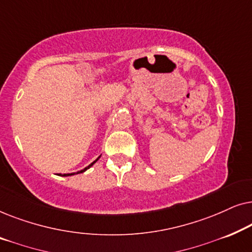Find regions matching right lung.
I'll use <instances>...</instances> for the list:
<instances>
[{
    "instance_id": "add662e5",
    "label": "right lung",
    "mask_w": 252,
    "mask_h": 252,
    "mask_svg": "<svg viewBox=\"0 0 252 252\" xmlns=\"http://www.w3.org/2000/svg\"><path fill=\"white\" fill-rule=\"evenodd\" d=\"M99 157H101V156H99ZM99 157H97V158H96V159L94 160V161H93V163L92 164H89L88 165V166L87 167H85L84 168V170H81V171H79V172H77V173H64V174H58V175H62V177H70V175H74V174H79V173H84V172H86V171H87L88 170V168H91L92 166H93V165H94L95 163H96V161H97L98 159H99Z\"/></svg>"
}]
</instances>
